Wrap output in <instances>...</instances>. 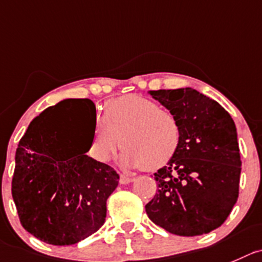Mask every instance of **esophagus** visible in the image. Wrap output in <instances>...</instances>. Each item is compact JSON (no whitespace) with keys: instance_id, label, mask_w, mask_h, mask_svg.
Segmentation results:
<instances>
[{"instance_id":"obj_1","label":"esophagus","mask_w":262,"mask_h":262,"mask_svg":"<svg viewBox=\"0 0 262 262\" xmlns=\"http://www.w3.org/2000/svg\"><path fill=\"white\" fill-rule=\"evenodd\" d=\"M119 181H121V184H129V183H133L134 178L133 176L123 175V173H122V175L119 176Z\"/></svg>"}]
</instances>
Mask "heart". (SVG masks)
Listing matches in <instances>:
<instances>
[{
    "label": "heart",
    "mask_w": 262,
    "mask_h": 262,
    "mask_svg": "<svg viewBox=\"0 0 262 262\" xmlns=\"http://www.w3.org/2000/svg\"><path fill=\"white\" fill-rule=\"evenodd\" d=\"M122 161L134 167L158 170L175 157L180 145L181 128L171 111L140 95H124L109 100L103 118L94 126L90 156L106 163L119 146Z\"/></svg>",
    "instance_id": "obj_1"
}]
</instances>
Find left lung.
Returning a JSON list of instances; mask_svg holds the SVG:
<instances>
[{
  "mask_svg": "<svg viewBox=\"0 0 262 262\" xmlns=\"http://www.w3.org/2000/svg\"><path fill=\"white\" fill-rule=\"evenodd\" d=\"M150 95L178 118L180 145L154 173L158 190L145 211L168 233L194 236L224 224L239 194L242 161L230 114L193 89L157 90Z\"/></svg>",
  "mask_w": 262,
  "mask_h": 262,
  "instance_id": "8db88e82",
  "label": "left lung"
}]
</instances>
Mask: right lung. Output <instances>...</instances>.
Wrapping results in <instances>:
<instances>
[{"instance_id": "obj_1", "label": "right lung", "mask_w": 262, "mask_h": 262, "mask_svg": "<svg viewBox=\"0 0 262 262\" xmlns=\"http://www.w3.org/2000/svg\"><path fill=\"white\" fill-rule=\"evenodd\" d=\"M82 111L96 118L90 99L47 108L31 122L15 154L11 194L17 216L49 245H74L95 233L119 181L113 167L86 156L92 135H79L74 121Z\"/></svg>"}]
</instances>
